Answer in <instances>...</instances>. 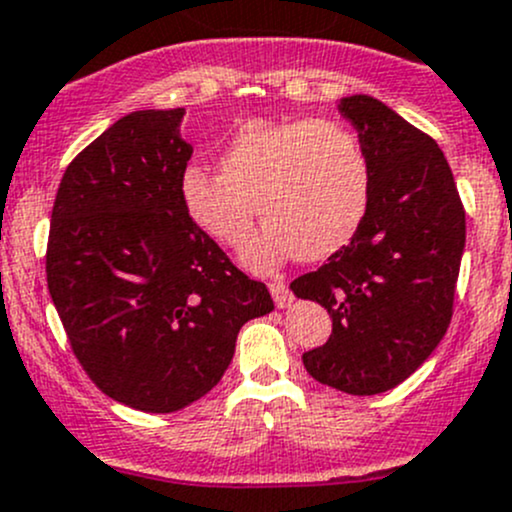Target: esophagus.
I'll use <instances>...</instances> for the list:
<instances>
[{
  "instance_id": "esophagus-1",
  "label": "esophagus",
  "mask_w": 512,
  "mask_h": 512,
  "mask_svg": "<svg viewBox=\"0 0 512 512\" xmlns=\"http://www.w3.org/2000/svg\"><path fill=\"white\" fill-rule=\"evenodd\" d=\"M270 292H272V299H275V304L277 307H287L289 302H292V292H289V287H287V282H282V280H272L270 282Z\"/></svg>"
}]
</instances>
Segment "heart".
I'll use <instances>...</instances> for the list:
<instances>
[{
    "mask_svg": "<svg viewBox=\"0 0 512 512\" xmlns=\"http://www.w3.org/2000/svg\"><path fill=\"white\" fill-rule=\"evenodd\" d=\"M218 170L188 165L180 203L195 227L240 247L260 213L245 260L270 270L287 257L322 262L364 225L374 193L369 153L352 128L324 118L245 121L218 153Z\"/></svg>",
    "mask_w": 512,
    "mask_h": 512,
    "instance_id": "b5f03b06",
    "label": "heart"
}]
</instances>
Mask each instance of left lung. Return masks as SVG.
<instances>
[{"label":"left lung","mask_w":512,"mask_h":512,"mask_svg":"<svg viewBox=\"0 0 512 512\" xmlns=\"http://www.w3.org/2000/svg\"><path fill=\"white\" fill-rule=\"evenodd\" d=\"M339 111L369 153V213L342 252L289 287L332 317L327 344L302 354L304 369L319 384L371 396L409 379L446 334L466 210L428 133L371 96L342 98Z\"/></svg>","instance_id":"obj_1"}]
</instances>
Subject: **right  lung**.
I'll use <instances>...</instances> for the list:
<instances>
[{"label":"right lung","mask_w":512,"mask_h":512,"mask_svg":"<svg viewBox=\"0 0 512 512\" xmlns=\"http://www.w3.org/2000/svg\"><path fill=\"white\" fill-rule=\"evenodd\" d=\"M183 108L133 111L64 170L46 282L71 349L106 396L170 414L208 394L237 332L272 312L262 282L185 213Z\"/></svg>","instance_id":"obj_1"}]
</instances>
